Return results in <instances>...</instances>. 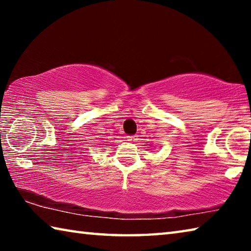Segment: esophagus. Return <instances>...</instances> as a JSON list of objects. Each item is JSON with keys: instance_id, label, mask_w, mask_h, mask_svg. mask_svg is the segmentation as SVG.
Here are the masks:
<instances>
[{"instance_id": "esophagus-1", "label": "esophagus", "mask_w": 251, "mask_h": 251, "mask_svg": "<svg viewBox=\"0 0 251 251\" xmlns=\"http://www.w3.org/2000/svg\"><path fill=\"white\" fill-rule=\"evenodd\" d=\"M127 141L128 142H131V143H135L136 141H137V136H135V135H131V136H127Z\"/></svg>"}]
</instances>
